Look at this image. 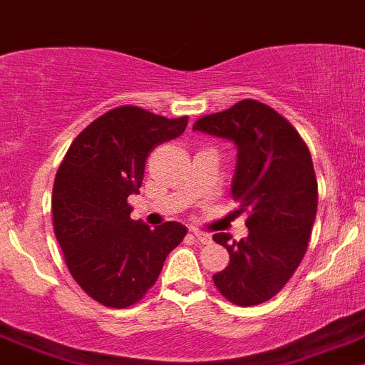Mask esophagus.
<instances>
[{
    "mask_svg": "<svg viewBox=\"0 0 365 365\" xmlns=\"http://www.w3.org/2000/svg\"><path fill=\"white\" fill-rule=\"evenodd\" d=\"M190 232H192V236L198 240L200 244H209V242H211V235H209V232H203L200 231V229H190Z\"/></svg>",
    "mask_w": 365,
    "mask_h": 365,
    "instance_id": "esophagus-1",
    "label": "esophagus"
}]
</instances>
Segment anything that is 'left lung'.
I'll list each match as a JSON object with an SVG mask.
<instances>
[{
  "label": "left lung",
  "mask_w": 365,
  "mask_h": 365,
  "mask_svg": "<svg viewBox=\"0 0 365 365\" xmlns=\"http://www.w3.org/2000/svg\"><path fill=\"white\" fill-rule=\"evenodd\" d=\"M192 130L235 143L231 196L240 203L236 215L247 212V238L212 236L229 251L215 285L236 305L267 302L293 277L309 244L318 205L309 149L287 120L255 100L200 118Z\"/></svg>",
  "instance_id": "left-lung-1"
}]
</instances>
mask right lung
<instances>
[{"label":"right lung","instance_id":"1","mask_svg":"<svg viewBox=\"0 0 365 365\" xmlns=\"http://www.w3.org/2000/svg\"><path fill=\"white\" fill-rule=\"evenodd\" d=\"M187 116L167 120L118 107L94 120L68 147L52 190L56 240L74 280L107 307H129L158 280L167 255L187 235L180 222L150 229L130 218L145 160L182 136Z\"/></svg>","mask_w":365,"mask_h":365}]
</instances>
